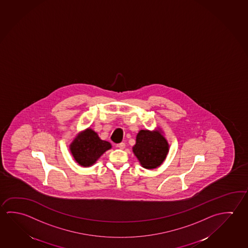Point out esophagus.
I'll return each instance as SVG.
<instances>
[{"label":"esophagus","instance_id":"esophagus-1","mask_svg":"<svg viewBox=\"0 0 248 248\" xmlns=\"http://www.w3.org/2000/svg\"><path fill=\"white\" fill-rule=\"evenodd\" d=\"M117 147L119 148V149L123 150V149H124V148H125V143H124V142H120V143H118V144H117Z\"/></svg>","mask_w":248,"mask_h":248}]
</instances>
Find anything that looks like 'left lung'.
<instances>
[{"label": "left lung", "instance_id": "obj_1", "mask_svg": "<svg viewBox=\"0 0 248 248\" xmlns=\"http://www.w3.org/2000/svg\"><path fill=\"white\" fill-rule=\"evenodd\" d=\"M170 150V145L163 130H140L136 138L132 151L141 166L154 170L163 164Z\"/></svg>", "mask_w": 248, "mask_h": 248}]
</instances>
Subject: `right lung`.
Returning <instances> with one entry per match:
<instances>
[{
  "label": "right lung",
  "mask_w": 248,
  "mask_h": 248,
  "mask_svg": "<svg viewBox=\"0 0 248 248\" xmlns=\"http://www.w3.org/2000/svg\"><path fill=\"white\" fill-rule=\"evenodd\" d=\"M69 149L75 162L86 168L93 166L102 155L111 149V144L100 139L93 129L87 128L73 138Z\"/></svg>",
  "instance_id": "add662e5"
}]
</instances>
